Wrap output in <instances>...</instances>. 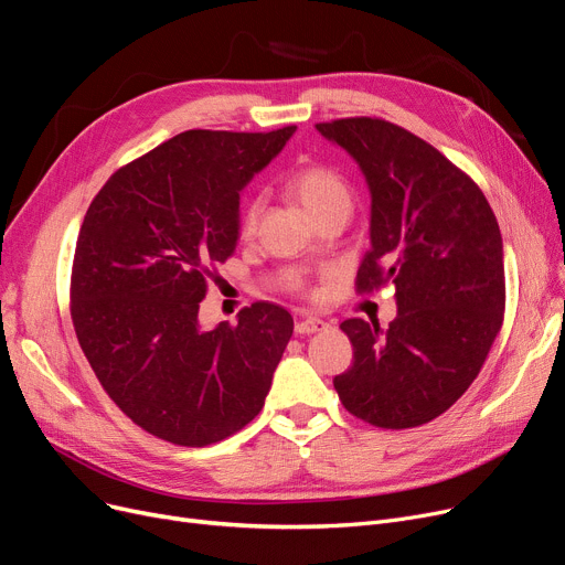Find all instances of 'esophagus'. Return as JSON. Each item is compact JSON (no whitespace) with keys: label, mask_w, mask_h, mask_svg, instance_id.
Listing matches in <instances>:
<instances>
[{"label":"esophagus","mask_w":565,"mask_h":565,"mask_svg":"<svg viewBox=\"0 0 565 565\" xmlns=\"http://www.w3.org/2000/svg\"><path fill=\"white\" fill-rule=\"evenodd\" d=\"M323 328H328V323L321 321V318H302V321L296 323L298 334H313V332H321Z\"/></svg>","instance_id":"obj_1"}]
</instances>
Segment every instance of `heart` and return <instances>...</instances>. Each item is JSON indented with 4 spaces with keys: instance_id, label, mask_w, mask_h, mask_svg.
<instances>
[{
    "instance_id": "1",
    "label": "heart",
    "mask_w": 565,
    "mask_h": 565,
    "mask_svg": "<svg viewBox=\"0 0 565 565\" xmlns=\"http://www.w3.org/2000/svg\"><path fill=\"white\" fill-rule=\"evenodd\" d=\"M288 189L302 207L309 212L311 218L321 222L330 214H351L355 193L351 182L343 178L337 168L323 163H307L300 166L288 180ZM263 199H254L242 216V235L252 237L258 231V222L263 214Z\"/></svg>"
}]
</instances>
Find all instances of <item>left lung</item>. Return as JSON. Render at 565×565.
<instances>
[{
  "label": "left lung",
  "mask_w": 565,
  "mask_h": 565,
  "mask_svg": "<svg viewBox=\"0 0 565 565\" xmlns=\"http://www.w3.org/2000/svg\"><path fill=\"white\" fill-rule=\"evenodd\" d=\"M316 129L358 161L372 191L358 292L390 284L399 311L387 330L362 318L341 323L353 364L334 390L374 427H420L469 390L503 326L497 216L463 170L392 121L347 117Z\"/></svg>",
  "instance_id": "1"
}]
</instances>
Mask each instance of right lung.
Listing matches in <instances>:
<instances>
[{
  "mask_svg": "<svg viewBox=\"0 0 565 565\" xmlns=\"http://www.w3.org/2000/svg\"><path fill=\"white\" fill-rule=\"evenodd\" d=\"M296 127L184 131L121 166L94 195L71 269V321L119 411L168 444L203 448L249 425L292 334L254 302L203 330L214 265L239 237V191Z\"/></svg>",
  "mask_w": 565,
  "mask_h": 565,
  "instance_id": "right-lung-1",
  "label": "right lung"
}]
</instances>
